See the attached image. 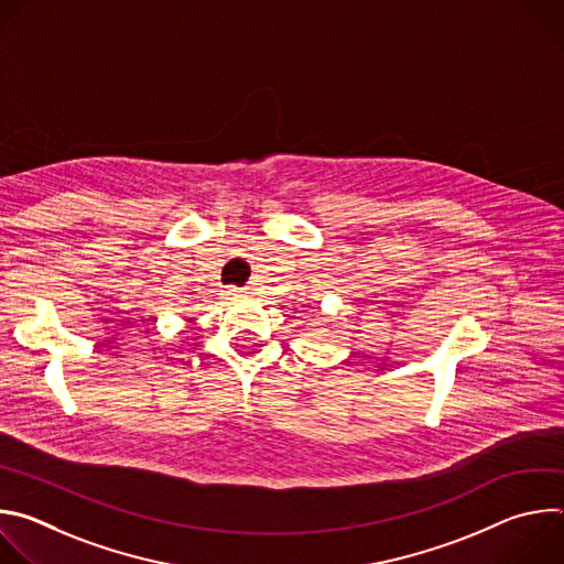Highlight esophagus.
Here are the masks:
<instances>
[{
    "label": "esophagus",
    "instance_id": "1",
    "mask_svg": "<svg viewBox=\"0 0 564 564\" xmlns=\"http://www.w3.org/2000/svg\"><path fill=\"white\" fill-rule=\"evenodd\" d=\"M225 294H227V299H234V296H238V294H240V290H238V288H227V290H225Z\"/></svg>",
    "mask_w": 564,
    "mask_h": 564
}]
</instances>
